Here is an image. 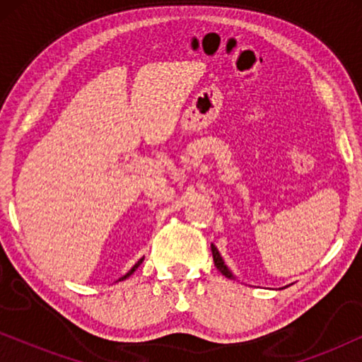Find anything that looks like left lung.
Here are the masks:
<instances>
[{
	"label": "left lung",
	"instance_id": "obj_1",
	"mask_svg": "<svg viewBox=\"0 0 362 362\" xmlns=\"http://www.w3.org/2000/svg\"><path fill=\"white\" fill-rule=\"evenodd\" d=\"M211 250H212V257H214V264L217 267V270H219L224 276H227V279L235 280V275L232 274V272L229 270V267L226 265L224 259H222L221 254H219V250H217V247L214 244H211Z\"/></svg>",
	"mask_w": 362,
	"mask_h": 362
}]
</instances>
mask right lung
Wrapping results in <instances>:
<instances>
[{
    "label": "right lung",
    "instance_id": "right-lung-1",
    "mask_svg": "<svg viewBox=\"0 0 362 362\" xmlns=\"http://www.w3.org/2000/svg\"><path fill=\"white\" fill-rule=\"evenodd\" d=\"M143 260H145V257H141V259H140V260H138V262H136V264H135V265H133V267H132V269H130V270H128L125 275H123V276H120V279H118V281H122V280H125V279H128V276H130V275L133 274V272H135V270L138 269V267H140V265H141V262H143Z\"/></svg>",
    "mask_w": 362,
    "mask_h": 362
}]
</instances>
